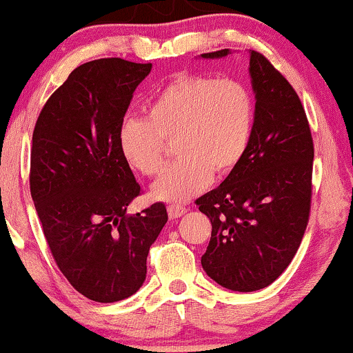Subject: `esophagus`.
<instances>
[{
	"label": "esophagus",
	"instance_id": "obj_1",
	"mask_svg": "<svg viewBox=\"0 0 353 353\" xmlns=\"http://www.w3.org/2000/svg\"><path fill=\"white\" fill-rule=\"evenodd\" d=\"M167 212H168V216H170V220H176V219H180V216L185 215L188 209L183 205H168Z\"/></svg>",
	"mask_w": 353,
	"mask_h": 353
}]
</instances>
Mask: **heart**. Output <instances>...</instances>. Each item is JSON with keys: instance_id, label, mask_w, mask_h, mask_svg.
I'll use <instances>...</instances> for the list:
<instances>
[{"instance_id": "1", "label": "heart", "mask_w": 353, "mask_h": 353, "mask_svg": "<svg viewBox=\"0 0 353 353\" xmlns=\"http://www.w3.org/2000/svg\"><path fill=\"white\" fill-rule=\"evenodd\" d=\"M254 99L236 80L178 75L148 104V117H128L119 133L128 165L146 176L162 170L165 141L175 139L178 161L154 183L152 196L183 204L204 190L212 175L233 172L248 151Z\"/></svg>"}]
</instances>
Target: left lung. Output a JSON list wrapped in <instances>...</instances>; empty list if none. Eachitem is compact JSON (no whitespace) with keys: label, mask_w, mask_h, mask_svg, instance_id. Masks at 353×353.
<instances>
[{"label":"left lung","mask_w":353,"mask_h":353,"mask_svg":"<svg viewBox=\"0 0 353 353\" xmlns=\"http://www.w3.org/2000/svg\"><path fill=\"white\" fill-rule=\"evenodd\" d=\"M249 56L255 94L249 148L223 183L196 201L212 223L202 268L238 292L267 288L291 263L310 214L313 168V139L297 93L267 57Z\"/></svg>","instance_id":"8db88e82"}]
</instances>
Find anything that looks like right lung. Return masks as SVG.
I'll use <instances>...</instances> for the list:
<instances>
[{"label": "right lung", "instance_id": "add662e5", "mask_svg": "<svg viewBox=\"0 0 353 353\" xmlns=\"http://www.w3.org/2000/svg\"><path fill=\"white\" fill-rule=\"evenodd\" d=\"M152 64L120 57L86 62L46 101L30 152V192L62 274L90 301L133 296L149 248L167 223L162 202L137 215L141 188L119 146L123 117Z\"/></svg>", "mask_w": 353, "mask_h": 353}]
</instances>
